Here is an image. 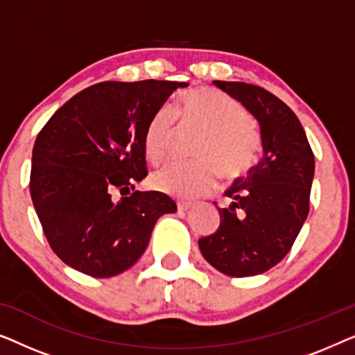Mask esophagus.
Masks as SVG:
<instances>
[{
  "label": "esophagus",
  "mask_w": 355,
  "mask_h": 355,
  "mask_svg": "<svg viewBox=\"0 0 355 355\" xmlns=\"http://www.w3.org/2000/svg\"><path fill=\"white\" fill-rule=\"evenodd\" d=\"M193 207V203L192 202H178V210L179 211H187V210H191V208Z\"/></svg>",
  "instance_id": "obj_1"
}]
</instances>
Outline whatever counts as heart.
I'll list each match as a JSON object with an SVG mask.
<instances>
[{
  "instance_id": "1",
  "label": "heart",
  "mask_w": 355,
  "mask_h": 355,
  "mask_svg": "<svg viewBox=\"0 0 355 355\" xmlns=\"http://www.w3.org/2000/svg\"><path fill=\"white\" fill-rule=\"evenodd\" d=\"M179 129H200L197 163H171L158 169L150 182L153 189L179 198L210 193L218 184V169L225 178L247 173L259 152V139L249 128V114L232 96L215 89H193L174 108L162 106L144 130V150L150 163L159 164L171 155Z\"/></svg>"
}]
</instances>
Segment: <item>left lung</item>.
<instances>
[{"instance_id": "obj_1", "label": "left lung", "mask_w": 355, "mask_h": 355, "mask_svg": "<svg viewBox=\"0 0 355 355\" xmlns=\"http://www.w3.org/2000/svg\"><path fill=\"white\" fill-rule=\"evenodd\" d=\"M259 121L263 157L225 192L220 227L198 239L202 255L227 276L261 275L284 259L309 215L315 158L284 101L259 85L213 80Z\"/></svg>"}]
</instances>
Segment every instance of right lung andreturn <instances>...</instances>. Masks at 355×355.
I'll list each match as a JSON object with an SVG mask.
<instances>
[{"instance_id": "right-lung-1", "label": "right lung", "mask_w": 355, "mask_h": 355, "mask_svg": "<svg viewBox=\"0 0 355 355\" xmlns=\"http://www.w3.org/2000/svg\"><path fill=\"white\" fill-rule=\"evenodd\" d=\"M186 82H100L66 101L37 135L31 196L48 244L80 273L110 278L147 249L164 193L135 191L147 176L144 130ZM119 193L121 199L115 197Z\"/></svg>"}]
</instances>
